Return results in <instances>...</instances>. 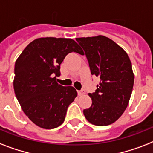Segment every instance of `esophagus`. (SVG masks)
Here are the masks:
<instances>
[{
    "mask_svg": "<svg viewBox=\"0 0 153 153\" xmlns=\"http://www.w3.org/2000/svg\"><path fill=\"white\" fill-rule=\"evenodd\" d=\"M85 93H86V91H85V90H83V89H82L80 91H78V95L79 96L83 95V94H85Z\"/></svg>",
    "mask_w": 153,
    "mask_h": 153,
    "instance_id": "1",
    "label": "esophagus"
}]
</instances>
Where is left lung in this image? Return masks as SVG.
I'll return each mask as SVG.
<instances>
[{"mask_svg":"<svg viewBox=\"0 0 153 153\" xmlns=\"http://www.w3.org/2000/svg\"><path fill=\"white\" fill-rule=\"evenodd\" d=\"M88 60L91 74L100 79L95 92L89 94L92 105L83 110L94 126L114 123L128 105L134 82L132 63L127 53L104 36L76 38Z\"/></svg>","mask_w":153,"mask_h":153,"instance_id":"8db88e82","label":"left lung"}]
</instances>
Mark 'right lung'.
I'll list each match as a JSON object with an SVG mask.
<instances>
[{"label":"right lung","instance_id":"add662e5","mask_svg":"<svg viewBox=\"0 0 153 153\" xmlns=\"http://www.w3.org/2000/svg\"><path fill=\"white\" fill-rule=\"evenodd\" d=\"M71 52L83 54L71 39L46 37L31 42L16 61L13 87L26 116L40 128H57L77 97L73 86L56 82L60 64Z\"/></svg>","mask_w":153,"mask_h":153}]
</instances>
